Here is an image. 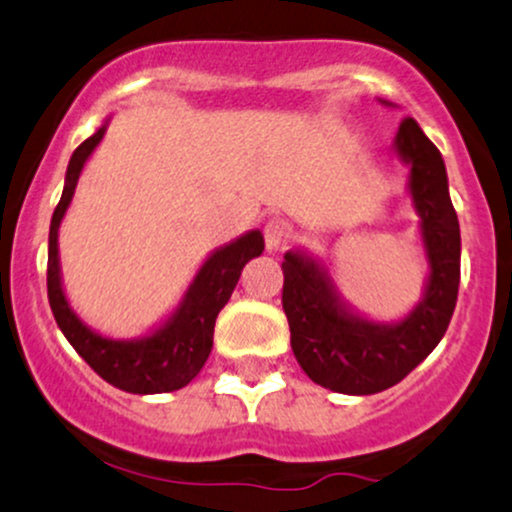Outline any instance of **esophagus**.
Returning <instances> with one entry per match:
<instances>
[{
    "instance_id": "34e87169",
    "label": "esophagus",
    "mask_w": 512,
    "mask_h": 512,
    "mask_svg": "<svg viewBox=\"0 0 512 512\" xmlns=\"http://www.w3.org/2000/svg\"><path fill=\"white\" fill-rule=\"evenodd\" d=\"M263 237H266V249L268 251L283 249V246L292 237L290 225H287L285 220H280V217H271V220L266 222V227H263Z\"/></svg>"
}]
</instances>
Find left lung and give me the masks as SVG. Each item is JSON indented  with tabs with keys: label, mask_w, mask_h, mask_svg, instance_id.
Returning <instances> with one entry per match:
<instances>
[{
	"label": "left lung",
	"mask_w": 512,
	"mask_h": 512,
	"mask_svg": "<svg viewBox=\"0 0 512 512\" xmlns=\"http://www.w3.org/2000/svg\"><path fill=\"white\" fill-rule=\"evenodd\" d=\"M392 147L411 169L406 191L421 220L428 261L416 307L399 321L367 319L343 300L319 258L287 251L283 261V309L292 353L309 380L331 392L365 396L394 387L433 353L457 304L462 241L445 162L413 118L399 125Z\"/></svg>",
	"instance_id": "1"
}]
</instances>
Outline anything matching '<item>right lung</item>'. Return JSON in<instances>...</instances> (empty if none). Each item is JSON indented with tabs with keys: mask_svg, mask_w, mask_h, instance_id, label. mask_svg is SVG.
I'll return each instance as SVG.
<instances>
[{
	"mask_svg": "<svg viewBox=\"0 0 512 512\" xmlns=\"http://www.w3.org/2000/svg\"><path fill=\"white\" fill-rule=\"evenodd\" d=\"M106 128L108 118L89 140H84L82 145L74 149L70 164H67L62 198L53 212V220H50V309H53L57 326L65 333L67 341L72 343V348L108 384L130 394L176 392V389L186 387L203 370L212 350L217 314L232 297L246 263L251 258L261 256L266 244H263V234L258 229H251V232L241 234V237L212 251L203 261V266L198 268L188 290L183 292L174 312L145 336L111 338L86 326L72 309L65 295V287H62L57 234H60L62 217H65L74 198V188H77L84 164L89 162L94 149L99 147L103 135H106Z\"/></svg>",
	"mask_w": 512,
	"mask_h": 512,
	"instance_id": "obj_1",
	"label": "right lung"
}]
</instances>
